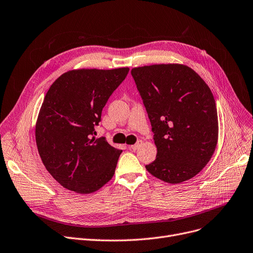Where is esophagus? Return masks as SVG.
Segmentation results:
<instances>
[{
  "instance_id": "1",
  "label": "esophagus",
  "mask_w": 253,
  "mask_h": 253,
  "mask_svg": "<svg viewBox=\"0 0 253 253\" xmlns=\"http://www.w3.org/2000/svg\"><path fill=\"white\" fill-rule=\"evenodd\" d=\"M141 143H142V141H138L137 143H135V144H133V145H130L129 148H130L131 150H134V151H135V150H137V149L140 147Z\"/></svg>"
}]
</instances>
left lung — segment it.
Instances as JSON below:
<instances>
[{
  "instance_id": "8db88e82",
  "label": "left lung",
  "mask_w": 253,
  "mask_h": 253,
  "mask_svg": "<svg viewBox=\"0 0 253 253\" xmlns=\"http://www.w3.org/2000/svg\"><path fill=\"white\" fill-rule=\"evenodd\" d=\"M147 109L157 158L145 166L168 183L196 176L210 161L218 139L213 95L204 80L188 65L152 64L132 69Z\"/></svg>"
}]
</instances>
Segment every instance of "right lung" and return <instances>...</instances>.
Segmentation results:
<instances>
[{
    "label": "right lung",
    "mask_w": 253,
    "mask_h": 253,
    "mask_svg": "<svg viewBox=\"0 0 253 253\" xmlns=\"http://www.w3.org/2000/svg\"><path fill=\"white\" fill-rule=\"evenodd\" d=\"M128 72L72 70L47 91L36 122V142L47 171L66 190L91 194L113 178L122 150L93 134L106 101Z\"/></svg>",
    "instance_id": "1"
}]
</instances>
